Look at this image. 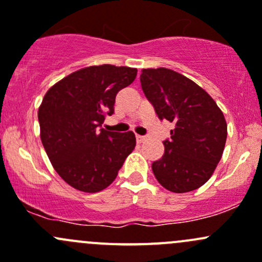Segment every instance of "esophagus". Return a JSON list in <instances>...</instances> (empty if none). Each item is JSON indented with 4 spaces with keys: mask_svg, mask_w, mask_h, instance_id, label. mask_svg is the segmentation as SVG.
Returning <instances> with one entry per match:
<instances>
[{
    "mask_svg": "<svg viewBox=\"0 0 262 262\" xmlns=\"http://www.w3.org/2000/svg\"><path fill=\"white\" fill-rule=\"evenodd\" d=\"M136 138H137V142H138V143H142V142L146 141V137L144 136H137Z\"/></svg>",
    "mask_w": 262,
    "mask_h": 262,
    "instance_id": "obj_1",
    "label": "esophagus"
}]
</instances>
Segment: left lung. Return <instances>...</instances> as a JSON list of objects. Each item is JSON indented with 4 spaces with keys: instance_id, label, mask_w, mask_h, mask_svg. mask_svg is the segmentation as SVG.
<instances>
[{
    "instance_id": "8db88e82",
    "label": "left lung",
    "mask_w": 262,
    "mask_h": 262,
    "mask_svg": "<svg viewBox=\"0 0 262 262\" xmlns=\"http://www.w3.org/2000/svg\"><path fill=\"white\" fill-rule=\"evenodd\" d=\"M141 84L160 120L175 124L165 153L152 163L157 181L172 192L199 189L223 155L227 121L205 90L168 68L142 70Z\"/></svg>"
}]
</instances>
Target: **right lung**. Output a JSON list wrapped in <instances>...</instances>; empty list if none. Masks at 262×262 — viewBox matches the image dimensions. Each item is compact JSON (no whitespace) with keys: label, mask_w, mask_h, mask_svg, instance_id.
I'll return each instance as SVG.
<instances>
[{"label":"right lung","mask_w":262,"mask_h":262,"mask_svg":"<svg viewBox=\"0 0 262 262\" xmlns=\"http://www.w3.org/2000/svg\"><path fill=\"white\" fill-rule=\"evenodd\" d=\"M137 68L90 66L66 76L44 95L38 110L40 139L52 166L83 192L106 189L136 147L133 132L99 129L114 113L115 97Z\"/></svg>","instance_id":"obj_1"}]
</instances>
